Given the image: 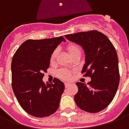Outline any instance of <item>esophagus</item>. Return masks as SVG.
I'll return each instance as SVG.
<instances>
[{
    "mask_svg": "<svg viewBox=\"0 0 129 129\" xmlns=\"http://www.w3.org/2000/svg\"><path fill=\"white\" fill-rule=\"evenodd\" d=\"M69 86H70V83H65V87L66 88H68Z\"/></svg>",
    "mask_w": 129,
    "mask_h": 129,
    "instance_id": "34e87169",
    "label": "esophagus"
}]
</instances>
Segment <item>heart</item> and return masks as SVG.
Returning a JSON list of instances; mask_svg holds the SVG:
<instances>
[{
  "mask_svg": "<svg viewBox=\"0 0 129 129\" xmlns=\"http://www.w3.org/2000/svg\"><path fill=\"white\" fill-rule=\"evenodd\" d=\"M66 50L68 52V53L70 54V56L72 57H74L77 54H80L81 55V50L80 47L78 45H77L75 43H68L66 47ZM57 54H58V51L55 50L52 52V53L50 56V62L52 63H53L55 62L57 57ZM56 75L59 78L64 79V80H68L71 77V72L70 70H67V69H60L57 72H56Z\"/></svg>",
  "mask_w": 129,
  "mask_h": 129,
  "instance_id": "heart-1",
  "label": "heart"
}]
</instances>
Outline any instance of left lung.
Returning a JSON list of instances; mask_svg holds the SVG:
<instances>
[{
  "label": "left lung",
  "instance_id": "obj_1",
  "mask_svg": "<svg viewBox=\"0 0 129 129\" xmlns=\"http://www.w3.org/2000/svg\"><path fill=\"white\" fill-rule=\"evenodd\" d=\"M66 38L83 48L86 55L81 73L90 77L87 85L77 82L75 102L88 113H98L108 106L116 94L119 83L118 58L108 37L97 30L66 34Z\"/></svg>",
  "mask_w": 129,
  "mask_h": 129
}]
</instances>
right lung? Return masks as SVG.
<instances>
[{
	"mask_svg": "<svg viewBox=\"0 0 129 129\" xmlns=\"http://www.w3.org/2000/svg\"><path fill=\"white\" fill-rule=\"evenodd\" d=\"M63 37L28 39L16 51L12 61V86L18 102L30 115L45 117L59 108L64 91V84L54 78L52 83L43 81L44 73L50 66L52 52Z\"/></svg>",
	"mask_w": 129,
	"mask_h": 129,
	"instance_id": "right-lung-1",
	"label": "right lung"
}]
</instances>
